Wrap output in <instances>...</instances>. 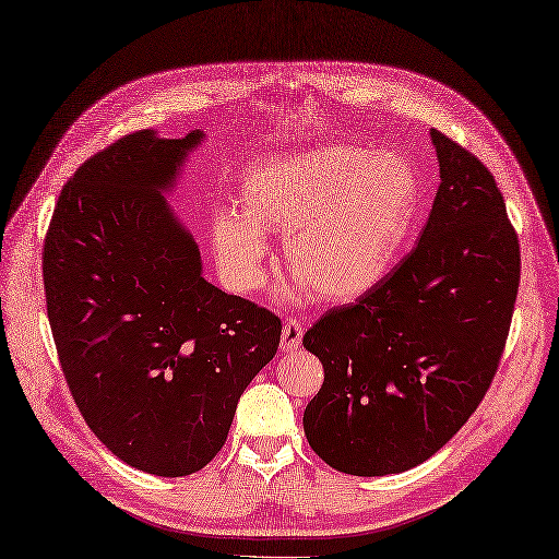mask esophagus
I'll return each instance as SVG.
<instances>
[{
  "instance_id": "34e87169",
  "label": "esophagus",
  "mask_w": 559,
  "mask_h": 559,
  "mask_svg": "<svg viewBox=\"0 0 559 559\" xmlns=\"http://www.w3.org/2000/svg\"><path fill=\"white\" fill-rule=\"evenodd\" d=\"M302 342V325L298 319H286L284 321V329H282V340L280 346L282 352H296Z\"/></svg>"
}]
</instances>
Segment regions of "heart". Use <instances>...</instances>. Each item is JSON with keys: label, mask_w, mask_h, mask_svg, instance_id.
Segmentation results:
<instances>
[{"label": "heart", "mask_w": 559, "mask_h": 559, "mask_svg": "<svg viewBox=\"0 0 559 559\" xmlns=\"http://www.w3.org/2000/svg\"><path fill=\"white\" fill-rule=\"evenodd\" d=\"M236 205L213 228L219 267L236 292L263 284L267 234H286L284 257L298 286L349 302L391 273L418 215L420 185L412 164L391 152L329 145L247 166Z\"/></svg>", "instance_id": "1"}]
</instances>
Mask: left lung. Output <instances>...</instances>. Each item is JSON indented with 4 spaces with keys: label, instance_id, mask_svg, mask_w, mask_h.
<instances>
[{
    "label": "left lung",
    "instance_id": "1",
    "mask_svg": "<svg viewBox=\"0 0 559 559\" xmlns=\"http://www.w3.org/2000/svg\"><path fill=\"white\" fill-rule=\"evenodd\" d=\"M430 136L441 182L416 247L370 294L302 335L323 365L305 437L344 474L426 463L476 412L509 337L521 245L504 197L469 150Z\"/></svg>",
    "mask_w": 559,
    "mask_h": 559
}]
</instances>
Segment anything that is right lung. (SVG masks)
Segmentation results:
<instances>
[{
  "mask_svg": "<svg viewBox=\"0 0 559 559\" xmlns=\"http://www.w3.org/2000/svg\"><path fill=\"white\" fill-rule=\"evenodd\" d=\"M203 131H136L64 185L44 242L46 307L69 391L102 444L155 476L203 469L280 346L282 321L201 275L166 205Z\"/></svg>",
  "mask_w": 559,
  "mask_h": 559,
  "instance_id": "add662e5",
  "label": "right lung"
}]
</instances>
